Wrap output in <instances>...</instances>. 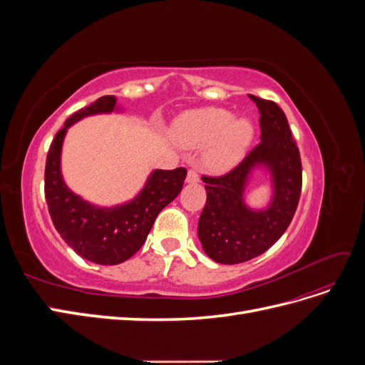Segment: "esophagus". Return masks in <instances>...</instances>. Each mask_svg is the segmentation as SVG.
Segmentation results:
<instances>
[{
  "label": "esophagus",
  "mask_w": 365,
  "mask_h": 365,
  "mask_svg": "<svg viewBox=\"0 0 365 365\" xmlns=\"http://www.w3.org/2000/svg\"><path fill=\"white\" fill-rule=\"evenodd\" d=\"M189 184H197L200 182V175H197V172L195 169H190L189 172H187V180H185Z\"/></svg>",
  "instance_id": "1"
}]
</instances>
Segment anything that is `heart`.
<instances>
[{
	"label": "heart",
	"instance_id": "obj_1",
	"mask_svg": "<svg viewBox=\"0 0 365 365\" xmlns=\"http://www.w3.org/2000/svg\"><path fill=\"white\" fill-rule=\"evenodd\" d=\"M169 135L176 146L187 150L202 149L205 169L222 173L237 165L254 140V123L233 117L225 108H200L184 111L172 121Z\"/></svg>",
	"mask_w": 365,
	"mask_h": 365
}]
</instances>
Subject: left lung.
<instances>
[{"label":"left lung","mask_w":365,"mask_h":365,"mask_svg":"<svg viewBox=\"0 0 365 365\" xmlns=\"http://www.w3.org/2000/svg\"><path fill=\"white\" fill-rule=\"evenodd\" d=\"M250 97L260 113L262 141L227 175L202 176L207 202L197 237L207 256L224 264L251 260L271 248L289 227L302 193V160L288 118L277 103ZM257 168L270 173L273 196L267 207L251 209L245 190Z\"/></svg>","instance_id":"left-lung-1"}]
</instances>
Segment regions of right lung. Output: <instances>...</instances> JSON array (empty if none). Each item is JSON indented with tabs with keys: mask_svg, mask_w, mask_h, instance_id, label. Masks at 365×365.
Listing matches in <instances>:
<instances>
[{
	"mask_svg": "<svg viewBox=\"0 0 365 365\" xmlns=\"http://www.w3.org/2000/svg\"><path fill=\"white\" fill-rule=\"evenodd\" d=\"M117 98L103 96L65 121L46 163V200L54 228L81 257L97 264H118L141 248L161 210L180 195L187 170H153L134 200L114 207H98L76 195L65 184L61 153L67 130L76 121L118 111Z\"/></svg>",
	"mask_w": 365,
	"mask_h": 365,
	"instance_id": "1",
	"label": "right lung"
}]
</instances>
